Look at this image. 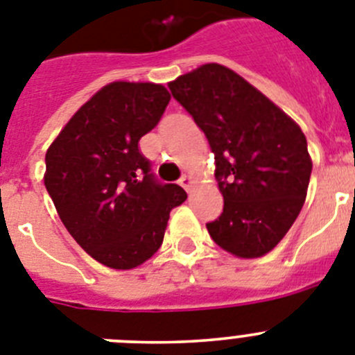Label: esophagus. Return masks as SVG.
I'll return each instance as SVG.
<instances>
[{"label":"esophagus","mask_w":355,"mask_h":355,"mask_svg":"<svg viewBox=\"0 0 355 355\" xmlns=\"http://www.w3.org/2000/svg\"><path fill=\"white\" fill-rule=\"evenodd\" d=\"M192 183H193V180H192V175H188V174L181 175V180H180V184H181V187H183V188H184V190H190V187H192Z\"/></svg>","instance_id":"34e87169"}]
</instances>
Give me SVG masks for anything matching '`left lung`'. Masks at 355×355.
I'll use <instances>...</instances> for the list:
<instances>
[{
	"mask_svg": "<svg viewBox=\"0 0 355 355\" xmlns=\"http://www.w3.org/2000/svg\"><path fill=\"white\" fill-rule=\"evenodd\" d=\"M215 155L224 211L208 222L216 245L238 258L270 252L299 216L313 163L299 124L240 74L200 65L168 83Z\"/></svg>",
	"mask_w": 355,
	"mask_h": 355,
	"instance_id": "obj_1",
	"label": "left lung"
}]
</instances>
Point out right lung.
Wrapping results in <instances>:
<instances>
[{
    "label": "right lung",
    "instance_id": "add662e5",
    "mask_svg": "<svg viewBox=\"0 0 355 355\" xmlns=\"http://www.w3.org/2000/svg\"><path fill=\"white\" fill-rule=\"evenodd\" d=\"M171 101L163 85L114 81L94 94L46 153L44 184L60 220L96 261L130 270L159 249L187 199L159 183L139 142Z\"/></svg>",
    "mask_w": 355,
    "mask_h": 355
}]
</instances>
